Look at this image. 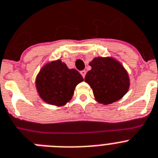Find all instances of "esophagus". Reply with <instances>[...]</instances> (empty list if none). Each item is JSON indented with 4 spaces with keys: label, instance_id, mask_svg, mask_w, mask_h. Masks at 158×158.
I'll return each instance as SVG.
<instances>
[{
    "label": "esophagus",
    "instance_id": "obj_1",
    "mask_svg": "<svg viewBox=\"0 0 158 158\" xmlns=\"http://www.w3.org/2000/svg\"><path fill=\"white\" fill-rule=\"evenodd\" d=\"M81 76L83 77V78H85V74H86L85 70H82V71H81Z\"/></svg>",
    "mask_w": 158,
    "mask_h": 158
}]
</instances>
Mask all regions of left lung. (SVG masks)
Returning <instances> with one entry per match:
<instances>
[{"mask_svg":"<svg viewBox=\"0 0 158 158\" xmlns=\"http://www.w3.org/2000/svg\"><path fill=\"white\" fill-rule=\"evenodd\" d=\"M92 67L85 81L92 88L99 103L109 105L121 99L128 92L129 79L120 62L111 57H96L89 63Z\"/></svg>","mask_w":158,"mask_h":158,"instance_id":"1","label":"left lung"}]
</instances>
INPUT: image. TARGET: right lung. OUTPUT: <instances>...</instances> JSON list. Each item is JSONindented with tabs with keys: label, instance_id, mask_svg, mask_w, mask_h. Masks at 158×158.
Listing matches in <instances>:
<instances>
[{
	"label": "right lung",
	"instance_id": "right-lung-1",
	"mask_svg": "<svg viewBox=\"0 0 158 158\" xmlns=\"http://www.w3.org/2000/svg\"><path fill=\"white\" fill-rule=\"evenodd\" d=\"M83 81L77 70L69 69L61 60H57L40 69L36 79V86L43 101L62 106L72 98L77 85Z\"/></svg>",
	"mask_w": 158,
	"mask_h": 158
}]
</instances>
